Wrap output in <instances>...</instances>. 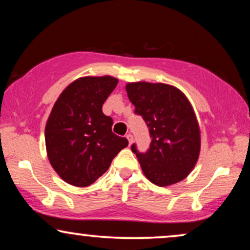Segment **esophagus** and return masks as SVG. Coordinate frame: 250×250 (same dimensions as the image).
Here are the masks:
<instances>
[{
    "instance_id": "34e87169",
    "label": "esophagus",
    "mask_w": 250,
    "mask_h": 250,
    "mask_svg": "<svg viewBox=\"0 0 250 250\" xmlns=\"http://www.w3.org/2000/svg\"><path fill=\"white\" fill-rule=\"evenodd\" d=\"M126 139L128 140L129 145H132V142H133V135H132V134H127V135H126Z\"/></svg>"
}]
</instances>
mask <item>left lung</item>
<instances>
[{"label":"left lung","instance_id":"obj_1","mask_svg":"<svg viewBox=\"0 0 250 250\" xmlns=\"http://www.w3.org/2000/svg\"><path fill=\"white\" fill-rule=\"evenodd\" d=\"M126 92L151 138L145 153L131 146L146 179L159 187L186 179L200 152L199 125L188 98L172 85L148 82L128 83Z\"/></svg>","mask_w":250,"mask_h":250}]
</instances>
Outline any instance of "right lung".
Segmentation results:
<instances>
[{
	"label": "right lung",
	"instance_id": "add662e5",
	"mask_svg": "<svg viewBox=\"0 0 250 250\" xmlns=\"http://www.w3.org/2000/svg\"><path fill=\"white\" fill-rule=\"evenodd\" d=\"M117 83L111 76L81 77L53 105L45 126L47 157L58 175L71 186L94 183L128 145L127 139L112 133V118L102 112Z\"/></svg>",
	"mask_w": 250,
	"mask_h": 250
}]
</instances>
